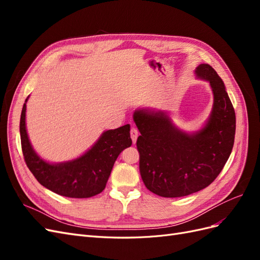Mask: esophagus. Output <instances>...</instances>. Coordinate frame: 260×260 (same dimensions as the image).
Instances as JSON below:
<instances>
[{"instance_id":"obj_1","label":"esophagus","mask_w":260,"mask_h":260,"mask_svg":"<svg viewBox=\"0 0 260 260\" xmlns=\"http://www.w3.org/2000/svg\"><path fill=\"white\" fill-rule=\"evenodd\" d=\"M130 136H131V139H132V142L136 143L137 139L139 137V130L136 127H132L131 130H130Z\"/></svg>"}]
</instances>
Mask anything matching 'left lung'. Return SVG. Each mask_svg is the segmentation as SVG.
Masks as SVG:
<instances>
[{
    "label": "left lung",
    "mask_w": 260,
    "mask_h": 260,
    "mask_svg": "<svg viewBox=\"0 0 260 260\" xmlns=\"http://www.w3.org/2000/svg\"><path fill=\"white\" fill-rule=\"evenodd\" d=\"M195 74L209 81L214 93L210 118L200 132L180 131L162 113L133 115L141 133L137 140L141 178L147 190L162 198H181L207 187L233 148L235 113L221 78L208 64L199 65Z\"/></svg>",
    "instance_id": "left-lung-1"
}]
</instances>
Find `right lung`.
Returning a JSON list of instances; mask_svg holds the SVG:
<instances>
[{
	"label": "right lung",
	"mask_w": 260,
	"mask_h": 260,
	"mask_svg": "<svg viewBox=\"0 0 260 260\" xmlns=\"http://www.w3.org/2000/svg\"><path fill=\"white\" fill-rule=\"evenodd\" d=\"M19 129L23 158L38 182L54 193L72 199H88L103 191L118 155L132 144L130 124H124L105 131L79 158L52 165L41 159L30 145L26 131V104L21 111Z\"/></svg>",
	"instance_id": "obj_1"
}]
</instances>
